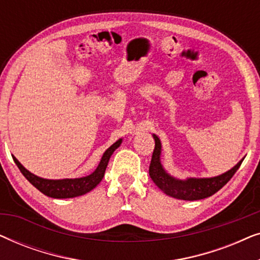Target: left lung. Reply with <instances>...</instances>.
<instances>
[{"label": "left lung", "mask_w": 260, "mask_h": 260, "mask_svg": "<svg viewBox=\"0 0 260 260\" xmlns=\"http://www.w3.org/2000/svg\"><path fill=\"white\" fill-rule=\"evenodd\" d=\"M155 149L152 152L150 166H149V175L154 181L156 186L161 189L163 193L169 197L180 199V200L194 201L201 200V199L208 198L215 194L216 191L225 186L232 176L239 169L244 159L238 163L236 167L226 172L222 175L209 177V179H188L186 181L176 180L168 175L163 170L161 162H159V155H161V142L158 137L154 135Z\"/></svg>", "instance_id": "8db88e82"}]
</instances>
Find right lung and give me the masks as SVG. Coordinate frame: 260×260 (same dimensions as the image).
Instances as JSON below:
<instances>
[{
    "mask_svg": "<svg viewBox=\"0 0 260 260\" xmlns=\"http://www.w3.org/2000/svg\"><path fill=\"white\" fill-rule=\"evenodd\" d=\"M120 143H122V140H118L116 143H113L111 147L104 152V155H103L101 163L98 165L97 169H95L91 175L80 177V179H66V180L41 179V177L35 176L34 174L28 172V170L24 168V167H22V165H21L15 157L13 158L14 161H15L16 166L19 167L20 172L23 174V176L26 177V179L29 181V182L33 184L37 189L40 190L41 193H44L49 198L67 199V198H74V197H79V195L86 194L90 190L93 189V188L101 182L103 177H104L106 167H108L109 159L111 157L112 152L119 147Z\"/></svg>",
    "mask_w": 260,
    "mask_h": 260,
    "instance_id": "1",
    "label": "right lung"
}]
</instances>
